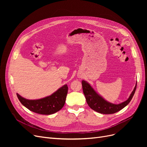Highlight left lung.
Returning <instances> with one entry per match:
<instances>
[{"instance_id":"left-lung-1","label":"left lung","mask_w":147,"mask_h":147,"mask_svg":"<svg viewBox=\"0 0 147 147\" xmlns=\"http://www.w3.org/2000/svg\"><path fill=\"white\" fill-rule=\"evenodd\" d=\"M83 91L84 96H85L86 102L90 109L93 110L104 114H110L117 113L119 111L125 107L132 99L136 89V84L134 90L130 94L129 98L126 101L119 104H114L106 101L104 99L100 96L94 90L90 84L83 80L82 82Z\"/></svg>"}]
</instances>
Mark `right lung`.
Segmentation results:
<instances>
[{"mask_svg": "<svg viewBox=\"0 0 147 147\" xmlns=\"http://www.w3.org/2000/svg\"><path fill=\"white\" fill-rule=\"evenodd\" d=\"M68 92L67 84L51 96L37 100H29L17 94L21 103L29 110L40 114L49 115L59 111L65 104Z\"/></svg>", "mask_w": 147, "mask_h": 147, "instance_id": "obj_1", "label": "right lung"}]
</instances>
